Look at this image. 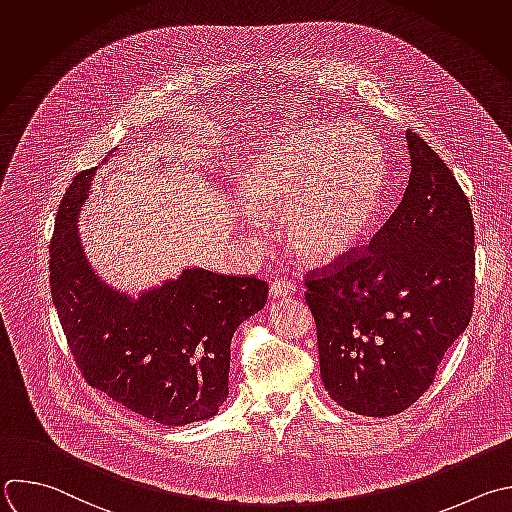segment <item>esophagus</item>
I'll use <instances>...</instances> for the list:
<instances>
[{
	"label": "esophagus",
	"mask_w": 512,
	"mask_h": 512,
	"mask_svg": "<svg viewBox=\"0 0 512 512\" xmlns=\"http://www.w3.org/2000/svg\"><path fill=\"white\" fill-rule=\"evenodd\" d=\"M291 293H295V283H293V281H289V279H277V281L271 283L269 295H271L273 299L287 297V295H291Z\"/></svg>",
	"instance_id": "34e87169"
}]
</instances>
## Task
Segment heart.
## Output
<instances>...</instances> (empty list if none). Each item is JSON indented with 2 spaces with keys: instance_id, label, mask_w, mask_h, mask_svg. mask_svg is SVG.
Returning a JSON list of instances; mask_svg holds the SVG:
<instances>
[{
  "instance_id": "1",
  "label": "heart",
  "mask_w": 512,
  "mask_h": 512,
  "mask_svg": "<svg viewBox=\"0 0 512 512\" xmlns=\"http://www.w3.org/2000/svg\"><path fill=\"white\" fill-rule=\"evenodd\" d=\"M243 191L255 215H285L303 257L327 261L372 229L386 195V160L378 138L360 126H303L251 162Z\"/></svg>"
}]
</instances>
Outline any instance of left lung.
Returning a JSON list of instances; mask_svg holds the SVG:
<instances>
[{
    "mask_svg": "<svg viewBox=\"0 0 512 512\" xmlns=\"http://www.w3.org/2000/svg\"><path fill=\"white\" fill-rule=\"evenodd\" d=\"M410 181L368 251L307 277L321 382L342 408L386 418L430 386L474 307V221L446 162L406 130Z\"/></svg>",
    "mask_w": 512,
    "mask_h": 512,
    "instance_id": "left-lung-1",
    "label": "left lung"
}]
</instances>
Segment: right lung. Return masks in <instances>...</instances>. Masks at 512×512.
I'll return each instance as SVG.
<instances>
[{
  "instance_id": "add662e5",
  "label": "right lung",
  "mask_w": 512,
  "mask_h": 512,
  "mask_svg": "<svg viewBox=\"0 0 512 512\" xmlns=\"http://www.w3.org/2000/svg\"><path fill=\"white\" fill-rule=\"evenodd\" d=\"M96 170L68 187L50 243L52 299L74 360L92 388L148 420H209L229 396L233 333L265 305L269 285L203 267L136 297L108 285L78 231Z\"/></svg>"
}]
</instances>
